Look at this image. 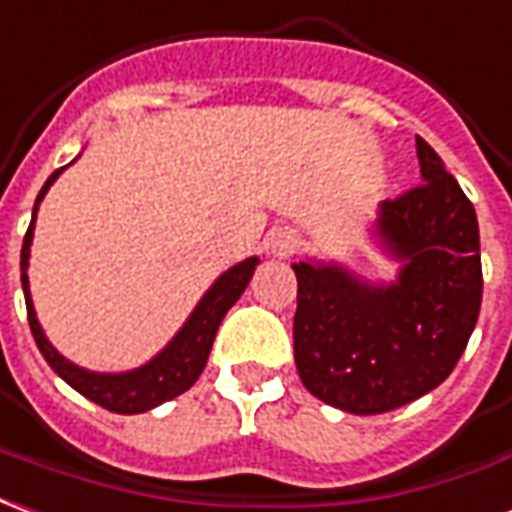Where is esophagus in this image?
<instances>
[{"label": "esophagus", "instance_id": "esophagus-1", "mask_svg": "<svg viewBox=\"0 0 512 512\" xmlns=\"http://www.w3.org/2000/svg\"><path fill=\"white\" fill-rule=\"evenodd\" d=\"M300 237H297V231L292 229H283L278 231V234H272L270 240V253L272 256H281V259H286V256H292V253L300 251Z\"/></svg>", "mask_w": 512, "mask_h": 512}]
</instances>
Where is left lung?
Wrapping results in <instances>:
<instances>
[{"label":"left lung","instance_id":"obj_1","mask_svg":"<svg viewBox=\"0 0 512 512\" xmlns=\"http://www.w3.org/2000/svg\"><path fill=\"white\" fill-rule=\"evenodd\" d=\"M423 182L382 201L374 237L401 272L368 283L338 264H292L294 363L305 390L352 414L412 404L445 382L483 300L472 201L417 136Z\"/></svg>","mask_w":512,"mask_h":512}]
</instances>
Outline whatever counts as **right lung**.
Instances as JSON below:
<instances>
[{
    "instance_id": "right-lung-1",
    "label": "right lung",
    "mask_w": 512,
    "mask_h": 512,
    "mask_svg": "<svg viewBox=\"0 0 512 512\" xmlns=\"http://www.w3.org/2000/svg\"><path fill=\"white\" fill-rule=\"evenodd\" d=\"M59 174H62V169L54 171L46 179L43 190L37 193L35 210H32V223L26 229L24 248H21V286H24L26 316H29V327H32V335H35L37 349L46 357V363L54 368V374L62 376L73 390H78L84 398L95 401V404L108 409V412L138 414L147 412V409H155L163 401H171V398H177L185 390H190L193 382L199 379L204 365H207V357H210L212 341H215L220 322H223V316H226L231 305L240 300V294L245 292V286L253 278V270H256L259 259L251 256V259L240 261L231 270L223 272L218 281L212 283L210 292L201 297V302L196 305V311L190 313L185 327L174 335V341L158 357H152L147 365H141L136 371H128V374H95V371H87V368H78L76 363L65 360L48 343L43 330H40V322H37L35 316V305H32V294H29V278H26L29 245H32V234H35L37 207H40L46 190L54 185V179Z\"/></svg>"
}]
</instances>
